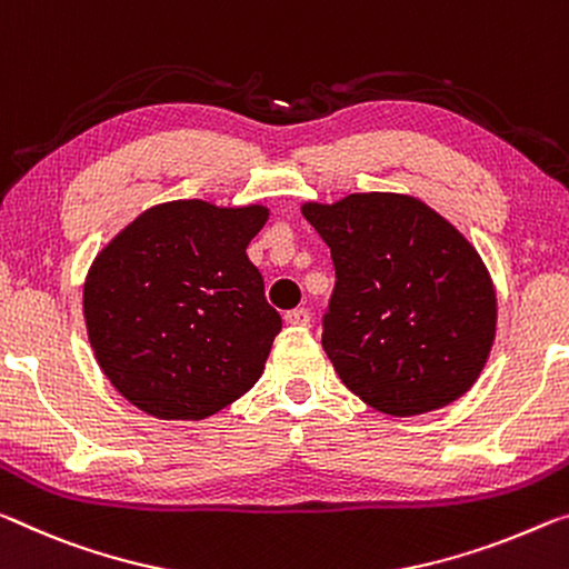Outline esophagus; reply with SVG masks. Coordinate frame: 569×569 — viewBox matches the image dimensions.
<instances>
[{"mask_svg":"<svg viewBox=\"0 0 569 569\" xmlns=\"http://www.w3.org/2000/svg\"><path fill=\"white\" fill-rule=\"evenodd\" d=\"M286 321L291 323V327H309L311 313H309V309H293L286 313Z\"/></svg>","mask_w":569,"mask_h":569,"instance_id":"1","label":"esophagus"}]
</instances>
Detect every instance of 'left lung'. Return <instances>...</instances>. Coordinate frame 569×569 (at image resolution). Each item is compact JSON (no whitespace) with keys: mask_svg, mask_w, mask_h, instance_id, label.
<instances>
[{"mask_svg":"<svg viewBox=\"0 0 569 569\" xmlns=\"http://www.w3.org/2000/svg\"><path fill=\"white\" fill-rule=\"evenodd\" d=\"M337 286L321 345L369 408L412 418L471 390L496 339V288L476 248L418 197L303 202Z\"/></svg>","mask_w":569,"mask_h":569,"instance_id":"left-lung-1","label":"left lung"}]
</instances>
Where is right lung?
Here are the masks:
<instances>
[{"label":"right lung","instance_id":"add662e5","mask_svg":"<svg viewBox=\"0 0 569 569\" xmlns=\"http://www.w3.org/2000/svg\"><path fill=\"white\" fill-rule=\"evenodd\" d=\"M268 214L266 204L171 200L98 250L83 283L88 341L133 408L202 420L260 380L283 327L246 252Z\"/></svg>","mask_w":569,"mask_h":569}]
</instances>
